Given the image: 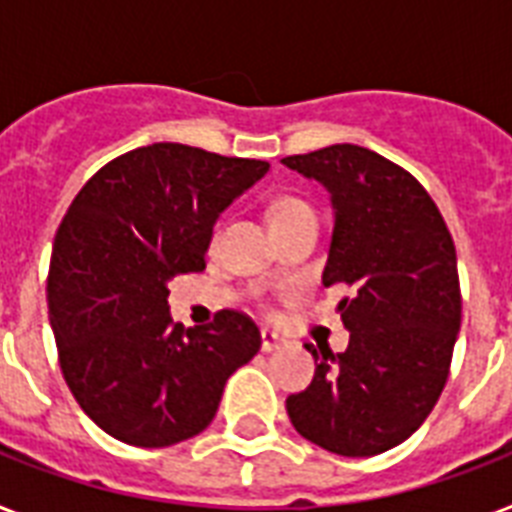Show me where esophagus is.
I'll use <instances>...</instances> for the list:
<instances>
[{"mask_svg":"<svg viewBox=\"0 0 512 512\" xmlns=\"http://www.w3.org/2000/svg\"><path fill=\"white\" fill-rule=\"evenodd\" d=\"M260 340H263L265 353H271V350H279L281 345H284V337H279L276 332H271V329H263V332H260Z\"/></svg>","mask_w":512,"mask_h":512,"instance_id":"34e87169","label":"esophagus"}]
</instances>
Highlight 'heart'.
I'll list each match as a JSON object with an SVG mask.
<instances>
[{
	"label": "heart",
	"instance_id": "obj_1",
	"mask_svg": "<svg viewBox=\"0 0 512 512\" xmlns=\"http://www.w3.org/2000/svg\"><path fill=\"white\" fill-rule=\"evenodd\" d=\"M305 209H311L308 204H305V201L295 199V196H284V199H279L276 204H273L271 223L273 220H284V217L297 215V212H305Z\"/></svg>",
	"mask_w": 512,
	"mask_h": 512
}]
</instances>
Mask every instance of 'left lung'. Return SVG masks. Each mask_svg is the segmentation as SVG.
I'll use <instances>...</instances> for the list:
<instances>
[{"mask_svg":"<svg viewBox=\"0 0 512 512\" xmlns=\"http://www.w3.org/2000/svg\"><path fill=\"white\" fill-rule=\"evenodd\" d=\"M281 162L329 191L335 231L321 281L350 289L337 305L348 348L305 345L319 364L287 398L289 420L342 457L388 452L425 422L449 377L462 319L452 233L428 191L369 148L337 143Z\"/></svg>","mask_w":512,"mask_h":512,"instance_id":"8db88e82","label":"left lung"}]
</instances>
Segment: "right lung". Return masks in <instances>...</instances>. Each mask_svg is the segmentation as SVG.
Masks as SVG:
<instances>
[{
    "instance_id": "right-lung-1",
    "label": "right lung",
    "mask_w": 512,
    "mask_h": 512,
    "mask_svg": "<svg viewBox=\"0 0 512 512\" xmlns=\"http://www.w3.org/2000/svg\"><path fill=\"white\" fill-rule=\"evenodd\" d=\"M268 167L154 143L116 156L71 201L52 244L50 327L68 388L116 441L162 449L199 436L260 350L244 313L183 329L167 297L175 276L204 271L220 212Z\"/></svg>"
}]
</instances>
